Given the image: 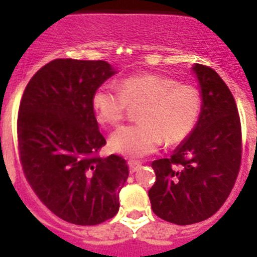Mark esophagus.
Segmentation results:
<instances>
[{
    "label": "esophagus",
    "mask_w": 257,
    "mask_h": 257,
    "mask_svg": "<svg viewBox=\"0 0 257 257\" xmlns=\"http://www.w3.org/2000/svg\"><path fill=\"white\" fill-rule=\"evenodd\" d=\"M127 165H128V167H130L131 174L136 172L138 170L140 169V167H142V162H139V161H135V160H128Z\"/></svg>",
    "instance_id": "1"
}]
</instances>
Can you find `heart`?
<instances>
[{"mask_svg":"<svg viewBox=\"0 0 257 257\" xmlns=\"http://www.w3.org/2000/svg\"><path fill=\"white\" fill-rule=\"evenodd\" d=\"M138 124L123 126L109 138V148L128 158H140L167 145L180 144L197 127L203 110L202 94L196 86L179 83L157 73L123 78L119 90L110 83L96 87L91 106L97 122L117 126L128 105H142Z\"/></svg>","mask_w":257,"mask_h":257,"instance_id":"obj_1","label":"heart"}]
</instances>
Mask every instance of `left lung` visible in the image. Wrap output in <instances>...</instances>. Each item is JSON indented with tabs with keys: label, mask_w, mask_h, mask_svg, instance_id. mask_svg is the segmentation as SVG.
Wrapping results in <instances>:
<instances>
[{
	"label": "left lung",
	"mask_w": 257,
	"mask_h": 257,
	"mask_svg": "<svg viewBox=\"0 0 257 257\" xmlns=\"http://www.w3.org/2000/svg\"><path fill=\"white\" fill-rule=\"evenodd\" d=\"M203 99L201 118L170 158L152 162L156 183L149 189L157 216L189 225L212 216L230 194L238 176L242 133L237 104L221 77L194 64Z\"/></svg>",
	"instance_id": "8db88e82"
}]
</instances>
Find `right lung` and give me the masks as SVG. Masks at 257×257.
<instances>
[{
  "instance_id": "add662e5",
  "label": "right lung",
  "mask_w": 257,
  "mask_h": 257,
  "mask_svg": "<svg viewBox=\"0 0 257 257\" xmlns=\"http://www.w3.org/2000/svg\"><path fill=\"white\" fill-rule=\"evenodd\" d=\"M104 60L55 59L27 85L18 114L20 160L32 189L56 216L96 225L119 210L126 161L110 154L91 106L92 92L115 74Z\"/></svg>"
}]
</instances>
